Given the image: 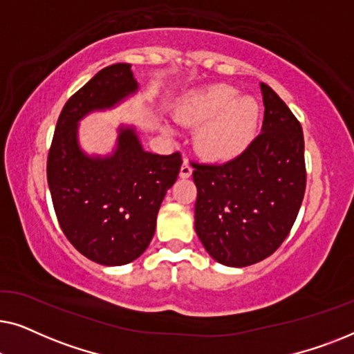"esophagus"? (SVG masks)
Wrapping results in <instances>:
<instances>
[{"label":"esophagus","instance_id":"34e87169","mask_svg":"<svg viewBox=\"0 0 354 354\" xmlns=\"http://www.w3.org/2000/svg\"><path fill=\"white\" fill-rule=\"evenodd\" d=\"M192 172H193V169H192V166L190 164H188V161L185 159V161H183V164H182V167H180V177L182 178H188L192 176Z\"/></svg>","mask_w":354,"mask_h":354}]
</instances>
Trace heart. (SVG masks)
<instances>
[{
  "label": "heart",
  "instance_id": "b5f03b06",
  "mask_svg": "<svg viewBox=\"0 0 354 354\" xmlns=\"http://www.w3.org/2000/svg\"><path fill=\"white\" fill-rule=\"evenodd\" d=\"M176 118L185 125H201L196 148L211 161H232L253 143L259 129L261 108L253 96H239L229 85H212L188 93ZM171 133V129H164Z\"/></svg>",
  "mask_w": 354,
  "mask_h": 354
}]
</instances>
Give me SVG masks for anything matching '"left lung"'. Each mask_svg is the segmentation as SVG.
<instances>
[{
	"label": "left lung",
	"instance_id": "1",
	"mask_svg": "<svg viewBox=\"0 0 354 354\" xmlns=\"http://www.w3.org/2000/svg\"><path fill=\"white\" fill-rule=\"evenodd\" d=\"M261 93L263 129L250 148L224 164H193L196 235L229 268L259 263L282 245L306 188L301 124L269 85Z\"/></svg>",
	"mask_w": 354,
	"mask_h": 354
}]
</instances>
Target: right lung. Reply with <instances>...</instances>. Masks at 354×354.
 <instances>
[{
  "label": "right lung",
  "mask_w": 354,
  "mask_h": 354,
  "mask_svg": "<svg viewBox=\"0 0 354 354\" xmlns=\"http://www.w3.org/2000/svg\"><path fill=\"white\" fill-rule=\"evenodd\" d=\"M130 64L101 69L67 100L48 154L53 206L67 240L103 266L132 263L148 248L159 206L177 180L180 153L145 151L135 127L120 125L113 154L88 156L79 143V122L93 111L114 108L137 93Z\"/></svg>",
  "instance_id": "obj_1"
}]
</instances>
